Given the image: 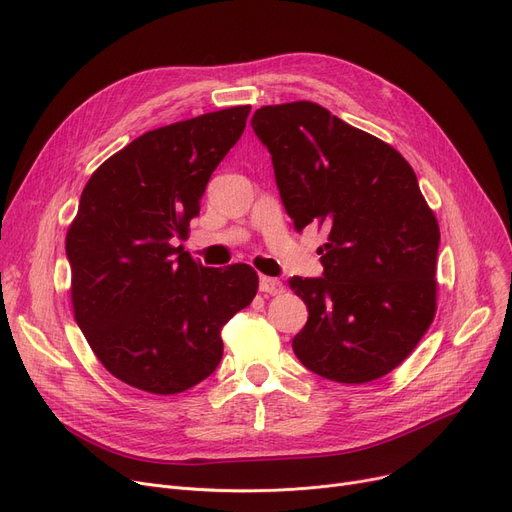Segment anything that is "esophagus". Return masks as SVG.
<instances>
[{
  "label": "esophagus",
  "mask_w": 512,
  "mask_h": 512,
  "mask_svg": "<svg viewBox=\"0 0 512 512\" xmlns=\"http://www.w3.org/2000/svg\"><path fill=\"white\" fill-rule=\"evenodd\" d=\"M259 290L265 294H272V297H278V294L284 292V284L278 278H270V276H261L259 280Z\"/></svg>",
  "instance_id": "1"
}]
</instances>
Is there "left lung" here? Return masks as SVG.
Returning a JSON list of instances; mask_svg holds the SVG:
<instances>
[{
	"label": "left lung",
	"mask_w": 512,
	"mask_h": 512,
	"mask_svg": "<svg viewBox=\"0 0 512 512\" xmlns=\"http://www.w3.org/2000/svg\"><path fill=\"white\" fill-rule=\"evenodd\" d=\"M251 126L272 153L299 232L328 228L324 278H292L309 309L292 351L321 378L365 384L396 369L432 326L440 226L394 147L313 101L263 105Z\"/></svg>",
	"instance_id": "8db88e82"
}]
</instances>
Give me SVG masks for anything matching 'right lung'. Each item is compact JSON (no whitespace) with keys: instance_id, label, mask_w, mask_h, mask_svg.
Instances as JSON below:
<instances>
[{"instance_id":"1","label":"right lung","mask_w":512,"mask_h":512,"mask_svg":"<svg viewBox=\"0 0 512 512\" xmlns=\"http://www.w3.org/2000/svg\"><path fill=\"white\" fill-rule=\"evenodd\" d=\"M249 112L236 105L149 130L105 159L80 195L66 234L74 319L132 388L168 396L203 382L222 361V328L255 299L251 265L203 267L172 245Z\"/></svg>"}]
</instances>
